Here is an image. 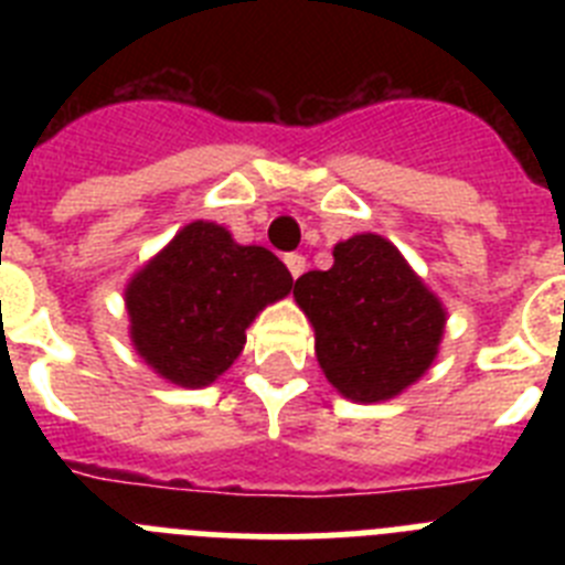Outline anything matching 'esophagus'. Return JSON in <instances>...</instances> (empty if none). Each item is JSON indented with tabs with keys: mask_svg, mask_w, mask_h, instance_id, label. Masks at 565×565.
Returning a JSON list of instances; mask_svg holds the SVG:
<instances>
[{
	"mask_svg": "<svg viewBox=\"0 0 565 565\" xmlns=\"http://www.w3.org/2000/svg\"><path fill=\"white\" fill-rule=\"evenodd\" d=\"M286 266H288V271H291V277L297 279L299 274L306 271V257H302V254H288Z\"/></svg>",
	"mask_w": 565,
	"mask_h": 565,
	"instance_id": "1",
	"label": "esophagus"
}]
</instances>
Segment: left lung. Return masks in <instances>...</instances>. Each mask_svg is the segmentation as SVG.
I'll return each instance as SVG.
<instances>
[{"mask_svg": "<svg viewBox=\"0 0 565 565\" xmlns=\"http://www.w3.org/2000/svg\"><path fill=\"white\" fill-rule=\"evenodd\" d=\"M294 299L313 328L328 382L359 404L402 396L436 362L447 308L382 234L333 246L328 271L297 279Z\"/></svg>", "mask_w": 565, "mask_h": 565, "instance_id": "obj_1", "label": "left lung"}]
</instances>
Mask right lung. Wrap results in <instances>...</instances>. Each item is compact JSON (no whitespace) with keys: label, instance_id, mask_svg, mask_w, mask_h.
Returning a JSON list of instances; mask_svg holds the SVG:
<instances>
[{"label":"right lung","instance_id":"1","mask_svg":"<svg viewBox=\"0 0 565 565\" xmlns=\"http://www.w3.org/2000/svg\"><path fill=\"white\" fill-rule=\"evenodd\" d=\"M291 288V271L268 248L239 246L221 223L192 221L129 277V342L167 382L209 387L243 353L259 311Z\"/></svg>","mask_w":565,"mask_h":565}]
</instances>
